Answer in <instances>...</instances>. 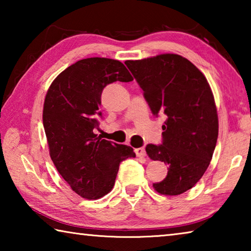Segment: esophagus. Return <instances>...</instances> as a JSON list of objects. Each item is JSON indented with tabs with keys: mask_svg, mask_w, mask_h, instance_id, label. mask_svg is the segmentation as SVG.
Masks as SVG:
<instances>
[{
	"mask_svg": "<svg viewBox=\"0 0 251 251\" xmlns=\"http://www.w3.org/2000/svg\"><path fill=\"white\" fill-rule=\"evenodd\" d=\"M135 154H136V156H138V157H144V156L146 155L145 148H144V147L135 148Z\"/></svg>",
	"mask_w": 251,
	"mask_h": 251,
	"instance_id": "1",
	"label": "esophagus"
}]
</instances>
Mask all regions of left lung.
Here are the masks:
<instances>
[{"label": "left lung", "mask_w": 251, "mask_h": 251, "mask_svg": "<svg viewBox=\"0 0 251 251\" xmlns=\"http://www.w3.org/2000/svg\"><path fill=\"white\" fill-rule=\"evenodd\" d=\"M154 115L164 113L163 145L146 146L148 157L168 165L157 193L177 196L193 188L209 166L218 138L214 94L201 71L178 54L126 61Z\"/></svg>", "instance_id": "left-lung-1"}]
</instances>
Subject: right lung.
Wrapping results in <instances>:
<instances>
[{
	"instance_id": "right-lung-1",
	"label": "right lung",
	"mask_w": 251,
	"mask_h": 251,
	"mask_svg": "<svg viewBox=\"0 0 251 251\" xmlns=\"http://www.w3.org/2000/svg\"><path fill=\"white\" fill-rule=\"evenodd\" d=\"M133 79L117 59L90 57L58 74L46 93L43 125L50 156L72 190L85 199L107 195L115 185L121 161L136 156L130 146L110 143L94 133L104 87Z\"/></svg>"
}]
</instances>
